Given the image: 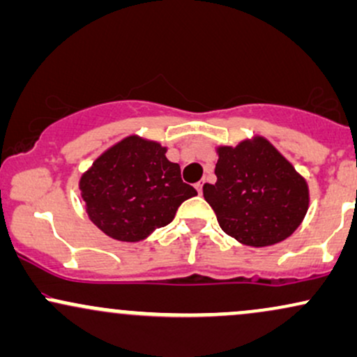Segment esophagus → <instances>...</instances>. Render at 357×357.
Listing matches in <instances>:
<instances>
[{
  "label": "esophagus",
  "mask_w": 357,
  "mask_h": 357,
  "mask_svg": "<svg viewBox=\"0 0 357 357\" xmlns=\"http://www.w3.org/2000/svg\"><path fill=\"white\" fill-rule=\"evenodd\" d=\"M196 190H198L199 195H202V192H203V183H202V181L196 184Z\"/></svg>",
  "instance_id": "obj_1"
}]
</instances>
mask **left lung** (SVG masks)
Wrapping results in <instances>:
<instances>
[{
    "label": "left lung",
    "instance_id": "left-lung-1",
    "mask_svg": "<svg viewBox=\"0 0 357 357\" xmlns=\"http://www.w3.org/2000/svg\"><path fill=\"white\" fill-rule=\"evenodd\" d=\"M215 184L203 196L221 230L248 247L289 238L309 210V186L265 137L218 147Z\"/></svg>",
    "mask_w": 357,
    "mask_h": 357
}]
</instances>
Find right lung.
<instances>
[{
  "label": "right lung",
  "mask_w": 357,
  "mask_h": 357,
  "mask_svg": "<svg viewBox=\"0 0 357 357\" xmlns=\"http://www.w3.org/2000/svg\"><path fill=\"white\" fill-rule=\"evenodd\" d=\"M166 147L129 136L109 147L82 174L89 218L110 238L141 241L173 221L179 204L198 192L183 183Z\"/></svg>",
  "instance_id": "right-lung-1"
}]
</instances>
